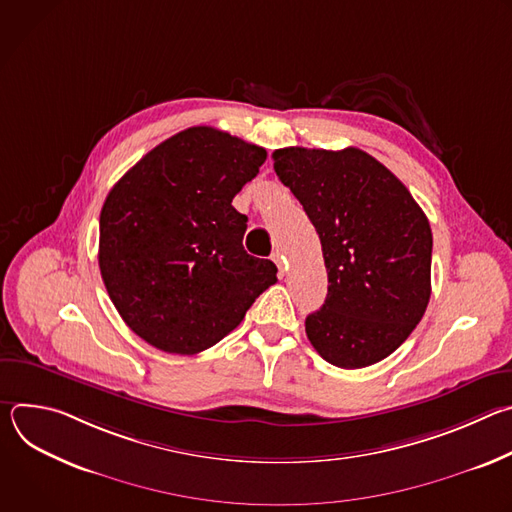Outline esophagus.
<instances>
[{"mask_svg": "<svg viewBox=\"0 0 512 512\" xmlns=\"http://www.w3.org/2000/svg\"><path fill=\"white\" fill-rule=\"evenodd\" d=\"M271 261L277 265V269H279V275H283V273H285V269H287V267H285V261H283V255H281L279 251H275V253L271 255Z\"/></svg>", "mask_w": 512, "mask_h": 512, "instance_id": "1", "label": "esophagus"}]
</instances>
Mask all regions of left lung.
Returning a JSON list of instances; mask_svg holds the SVG:
<instances>
[{
	"label": "left lung",
	"mask_w": 512,
	"mask_h": 512,
	"mask_svg": "<svg viewBox=\"0 0 512 512\" xmlns=\"http://www.w3.org/2000/svg\"><path fill=\"white\" fill-rule=\"evenodd\" d=\"M273 170L322 243L328 296L306 318L318 354L362 369L395 352L431 296V229L403 182L358 148H283Z\"/></svg>",
	"instance_id": "8db88e82"
}]
</instances>
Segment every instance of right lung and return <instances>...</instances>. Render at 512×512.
<instances>
[{
	"label": "right lung",
	"mask_w": 512,
	"mask_h": 512,
	"mask_svg": "<svg viewBox=\"0 0 512 512\" xmlns=\"http://www.w3.org/2000/svg\"><path fill=\"white\" fill-rule=\"evenodd\" d=\"M267 152L198 125L145 154L107 194L99 267L123 322L148 344L196 354L245 318L277 267L243 247L233 198Z\"/></svg>",
	"instance_id": "add662e5"
}]
</instances>
